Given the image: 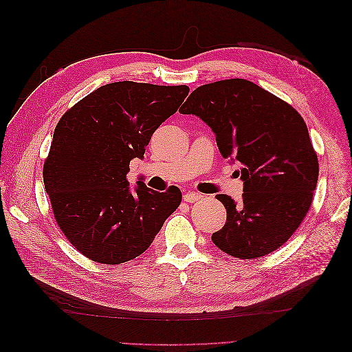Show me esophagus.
Listing matches in <instances>:
<instances>
[{"mask_svg":"<svg viewBox=\"0 0 352 352\" xmlns=\"http://www.w3.org/2000/svg\"><path fill=\"white\" fill-rule=\"evenodd\" d=\"M201 198H202V195L198 194V192H186V194H184V201H186V202H195V201H198Z\"/></svg>","mask_w":352,"mask_h":352,"instance_id":"34e87169","label":"esophagus"}]
</instances>
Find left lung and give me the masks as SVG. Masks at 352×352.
Segmentation results:
<instances>
[{
	"label": "left lung",
	"instance_id": "obj_1",
	"mask_svg": "<svg viewBox=\"0 0 352 352\" xmlns=\"http://www.w3.org/2000/svg\"><path fill=\"white\" fill-rule=\"evenodd\" d=\"M180 114H194L216 135L221 155L239 163V201L217 195L226 225L212 242L232 257L257 258L278 250L311 206L318 162L302 117L276 95L245 79L202 85Z\"/></svg>",
	"mask_w": 352,
	"mask_h": 352
}]
</instances>
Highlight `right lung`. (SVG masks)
Returning <instances> with one entry per match:
<instances>
[{
	"instance_id": "add662e5",
	"label": "right lung",
	"mask_w": 352,
	"mask_h": 352,
	"mask_svg": "<svg viewBox=\"0 0 352 352\" xmlns=\"http://www.w3.org/2000/svg\"><path fill=\"white\" fill-rule=\"evenodd\" d=\"M188 92L186 85L114 82L63 114L42 175L60 229L88 258H136L179 207V188L157 192L141 180L131 188L126 175Z\"/></svg>"
}]
</instances>
